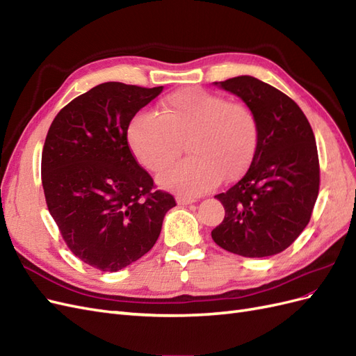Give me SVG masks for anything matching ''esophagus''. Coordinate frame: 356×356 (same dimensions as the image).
<instances>
[{"mask_svg":"<svg viewBox=\"0 0 356 356\" xmlns=\"http://www.w3.org/2000/svg\"><path fill=\"white\" fill-rule=\"evenodd\" d=\"M195 202H196V199H191V197H181V196L177 197V203H178V204H182V207H184V204L195 203Z\"/></svg>","mask_w":356,"mask_h":356,"instance_id":"34e87169","label":"esophagus"}]
</instances>
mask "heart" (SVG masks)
<instances>
[{"label":"heart","instance_id":"b5f03b06","mask_svg":"<svg viewBox=\"0 0 356 356\" xmlns=\"http://www.w3.org/2000/svg\"><path fill=\"white\" fill-rule=\"evenodd\" d=\"M127 139L139 163L152 172L168 168L186 143L191 156L165 170L159 182L178 195L199 196L222 179L239 178L251 165L258 145V122L242 102L186 88L160 102V114L134 115Z\"/></svg>","mask_w":356,"mask_h":356}]
</instances>
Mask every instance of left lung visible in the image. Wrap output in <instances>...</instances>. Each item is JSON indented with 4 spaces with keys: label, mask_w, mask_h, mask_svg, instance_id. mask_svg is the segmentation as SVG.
I'll return each instance as SVG.
<instances>
[{
    "label": "left lung",
    "mask_w": 356,
    "mask_h": 356,
    "mask_svg": "<svg viewBox=\"0 0 356 356\" xmlns=\"http://www.w3.org/2000/svg\"><path fill=\"white\" fill-rule=\"evenodd\" d=\"M250 106L258 145L246 174L217 197L225 217L212 230L222 250L250 258L270 257L293 243L310 221L319 193L315 135L300 106L251 75L215 81Z\"/></svg>",
    "instance_id": "8db88e82"
}]
</instances>
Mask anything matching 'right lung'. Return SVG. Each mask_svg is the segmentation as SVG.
<instances>
[{
  "mask_svg": "<svg viewBox=\"0 0 356 356\" xmlns=\"http://www.w3.org/2000/svg\"><path fill=\"white\" fill-rule=\"evenodd\" d=\"M163 90L108 81L58 113L41 156L49 212L71 252L117 272L154 246L175 199L156 190L127 143L134 115Z\"/></svg>",
  "mask_w": 356,
  "mask_h": 356,
  "instance_id": "right-lung-1",
  "label": "right lung"
}]
</instances>
